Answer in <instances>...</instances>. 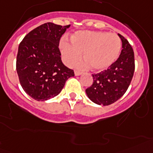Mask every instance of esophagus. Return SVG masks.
Here are the masks:
<instances>
[{"mask_svg":"<svg viewBox=\"0 0 153 153\" xmlns=\"http://www.w3.org/2000/svg\"><path fill=\"white\" fill-rule=\"evenodd\" d=\"M74 74H75V76H79V75H81L82 73L79 71H75L74 72Z\"/></svg>","mask_w":153,"mask_h":153,"instance_id":"obj_1","label":"esophagus"}]
</instances>
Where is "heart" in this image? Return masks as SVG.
I'll return each instance as SVG.
<instances>
[{"mask_svg": "<svg viewBox=\"0 0 153 153\" xmlns=\"http://www.w3.org/2000/svg\"><path fill=\"white\" fill-rule=\"evenodd\" d=\"M71 44L63 40L60 49L65 63L73 65L82 56L85 60L76 63L78 68L91 66L95 71H102L113 65L119 58L121 40L117 35L98 31H79L71 36Z\"/></svg>", "mask_w": 153, "mask_h": 153, "instance_id": "heart-1", "label": "heart"}]
</instances>
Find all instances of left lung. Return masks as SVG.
<instances>
[{
  "mask_svg": "<svg viewBox=\"0 0 153 153\" xmlns=\"http://www.w3.org/2000/svg\"><path fill=\"white\" fill-rule=\"evenodd\" d=\"M122 51L117 61L106 70L92 74L93 84L86 94L95 104L108 105L117 102L127 91L134 72V55L132 47L122 35Z\"/></svg>",
  "mask_w": 153,
  "mask_h": 153,
  "instance_id": "8db88e82",
  "label": "left lung"
}]
</instances>
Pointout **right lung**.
<instances>
[{
  "label": "right lung",
  "mask_w": 153,
  "mask_h": 153,
  "mask_svg": "<svg viewBox=\"0 0 153 153\" xmlns=\"http://www.w3.org/2000/svg\"><path fill=\"white\" fill-rule=\"evenodd\" d=\"M70 25L47 22L30 31L19 44L16 70L26 94L36 101H46L61 92L65 81L74 76L73 69L62 62L59 45Z\"/></svg>",
  "instance_id": "1"
}]
</instances>
